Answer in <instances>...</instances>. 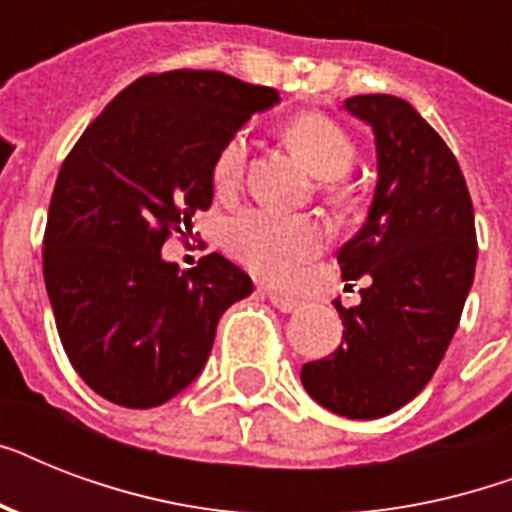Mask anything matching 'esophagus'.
I'll return each mask as SVG.
<instances>
[{
  "label": "esophagus",
  "instance_id": "obj_1",
  "mask_svg": "<svg viewBox=\"0 0 512 512\" xmlns=\"http://www.w3.org/2000/svg\"><path fill=\"white\" fill-rule=\"evenodd\" d=\"M268 300H271L273 308H279L281 313H295L300 311V305H303L297 297L281 295V292H271V289H268Z\"/></svg>",
  "mask_w": 512,
  "mask_h": 512
}]
</instances>
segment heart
I'll return each mask as SVG.
<instances>
[{
    "label": "heart",
    "mask_w": 512,
    "mask_h": 512,
    "mask_svg": "<svg viewBox=\"0 0 512 512\" xmlns=\"http://www.w3.org/2000/svg\"><path fill=\"white\" fill-rule=\"evenodd\" d=\"M284 138L297 159L319 180L329 183V193L340 196L335 180L348 175L356 159V148L340 124L324 114H300L284 127ZM244 162L247 138L239 132L225 140L212 167L217 191L231 193L239 185ZM225 247L255 273L281 281L319 252L321 231L308 217H281L265 209H247L225 228Z\"/></svg>",
    "instance_id": "1"
}]
</instances>
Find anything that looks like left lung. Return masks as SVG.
Returning <instances> with one entry per match:
<instances>
[{"mask_svg": "<svg viewBox=\"0 0 512 512\" xmlns=\"http://www.w3.org/2000/svg\"><path fill=\"white\" fill-rule=\"evenodd\" d=\"M369 124L377 185L364 225L337 252L342 281L364 276L361 303L335 308L340 348L303 366L313 401L350 420H377L409 404L452 342L476 273L473 201L441 135L393 95L342 103Z\"/></svg>", "mask_w": 512, "mask_h": 512, "instance_id": "obj_1", "label": "left lung"}]
</instances>
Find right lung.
I'll return each mask as SVG.
<instances>
[{"label":"right lung","mask_w":512,"mask_h":512,"mask_svg":"<svg viewBox=\"0 0 512 512\" xmlns=\"http://www.w3.org/2000/svg\"><path fill=\"white\" fill-rule=\"evenodd\" d=\"M279 103L220 71L140 76L60 167L44 231V284L68 361L127 409L167 404L207 364L217 321L252 295L223 255L167 263V236L209 209L212 167L255 114Z\"/></svg>","instance_id":"obj_1"}]
</instances>
